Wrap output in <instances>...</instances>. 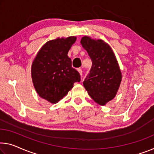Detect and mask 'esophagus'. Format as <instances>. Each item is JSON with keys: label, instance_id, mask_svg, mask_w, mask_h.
I'll return each instance as SVG.
<instances>
[{"label": "esophagus", "instance_id": "obj_1", "mask_svg": "<svg viewBox=\"0 0 154 154\" xmlns=\"http://www.w3.org/2000/svg\"><path fill=\"white\" fill-rule=\"evenodd\" d=\"M78 72H79V74H80V75H81L82 76V69L81 68H78Z\"/></svg>", "mask_w": 154, "mask_h": 154}]
</instances>
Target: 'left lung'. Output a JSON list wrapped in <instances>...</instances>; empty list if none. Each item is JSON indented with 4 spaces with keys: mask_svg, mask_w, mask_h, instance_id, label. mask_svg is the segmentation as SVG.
I'll use <instances>...</instances> for the list:
<instances>
[{
    "mask_svg": "<svg viewBox=\"0 0 154 154\" xmlns=\"http://www.w3.org/2000/svg\"><path fill=\"white\" fill-rule=\"evenodd\" d=\"M80 43L92 62L83 85L96 103L105 105L116 95L121 82V72L116 58L110 46L102 40L84 36Z\"/></svg>",
    "mask_w": 154,
    "mask_h": 154,
    "instance_id": "obj_1",
    "label": "left lung"
}]
</instances>
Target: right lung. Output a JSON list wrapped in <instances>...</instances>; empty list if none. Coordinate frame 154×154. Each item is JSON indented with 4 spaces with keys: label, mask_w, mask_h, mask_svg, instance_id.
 <instances>
[{
    "label": "right lung",
    "mask_w": 154,
    "mask_h": 154,
    "mask_svg": "<svg viewBox=\"0 0 154 154\" xmlns=\"http://www.w3.org/2000/svg\"><path fill=\"white\" fill-rule=\"evenodd\" d=\"M76 38H56L47 42L38 52L32 66L35 89L42 98L56 103L68 94L80 75L72 67L68 51Z\"/></svg>",
    "instance_id": "right-lung-1"
}]
</instances>
